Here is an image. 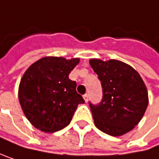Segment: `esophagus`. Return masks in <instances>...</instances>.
<instances>
[{"mask_svg": "<svg viewBox=\"0 0 159 159\" xmlns=\"http://www.w3.org/2000/svg\"><path fill=\"white\" fill-rule=\"evenodd\" d=\"M83 98H84V101L87 102V101H88V93H85V94L83 95Z\"/></svg>", "mask_w": 159, "mask_h": 159, "instance_id": "34e87169", "label": "esophagus"}]
</instances>
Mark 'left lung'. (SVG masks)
I'll list each match as a JSON object with an SVG mask.
<instances>
[{"label": "left lung", "instance_id": "obj_1", "mask_svg": "<svg viewBox=\"0 0 159 159\" xmlns=\"http://www.w3.org/2000/svg\"><path fill=\"white\" fill-rule=\"evenodd\" d=\"M98 75L103 98L98 105L89 102L95 126L111 136L131 130L142 119L148 106L146 87L130 66L118 60H90Z\"/></svg>", "mask_w": 159, "mask_h": 159}]
</instances>
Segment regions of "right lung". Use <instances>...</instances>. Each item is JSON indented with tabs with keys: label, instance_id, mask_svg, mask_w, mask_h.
I'll return each mask as SVG.
<instances>
[{
	"label": "right lung",
	"instance_id": "right-lung-1",
	"mask_svg": "<svg viewBox=\"0 0 159 159\" xmlns=\"http://www.w3.org/2000/svg\"><path fill=\"white\" fill-rule=\"evenodd\" d=\"M79 58L44 57L32 64L23 75L18 98L30 122L44 132L66 127L84 100L76 91L77 83L68 79Z\"/></svg>",
	"mask_w": 159,
	"mask_h": 159
}]
</instances>
